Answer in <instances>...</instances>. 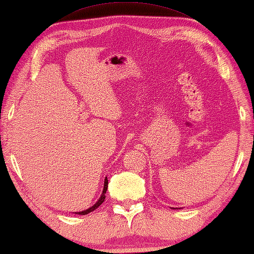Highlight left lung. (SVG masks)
Returning <instances> with one entry per match:
<instances>
[{"label":"left lung","instance_id":"obj_1","mask_svg":"<svg viewBox=\"0 0 254 254\" xmlns=\"http://www.w3.org/2000/svg\"><path fill=\"white\" fill-rule=\"evenodd\" d=\"M171 208H173V210H177V208H180V207H177V208L176 207H171Z\"/></svg>","mask_w":254,"mask_h":254}]
</instances>
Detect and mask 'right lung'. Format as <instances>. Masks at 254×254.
Listing matches in <instances>:
<instances>
[{
	"instance_id": "add662e5",
	"label": "right lung",
	"mask_w": 254,
	"mask_h": 254,
	"mask_svg": "<svg viewBox=\"0 0 254 254\" xmlns=\"http://www.w3.org/2000/svg\"><path fill=\"white\" fill-rule=\"evenodd\" d=\"M107 189H108V179H105V183H104V190H102V193H101V195H100V197H99V199H98V201L93 204L92 206H90L89 208H87V210H83V211H80V212H75L74 214H80V215H86V214H88V213H90V212H92V211H95L96 208H98L99 207L102 203H104V201H105V198H106V192H107Z\"/></svg>"
}]
</instances>
